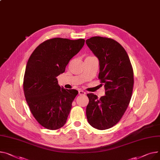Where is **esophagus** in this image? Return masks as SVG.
<instances>
[{"label": "esophagus", "instance_id": "1", "mask_svg": "<svg viewBox=\"0 0 160 160\" xmlns=\"http://www.w3.org/2000/svg\"><path fill=\"white\" fill-rule=\"evenodd\" d=\"M78 94L80 95H85L86 94V92H84L83 91H82V90H80V91H78Z\"/></svg>", "mask_w": 160, "mask_h": 160}]
</instances>
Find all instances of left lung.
Wrapping results in <instances>:
<instances>
[{
  "instance_id": "left-lung-1",
  "label": "left lung",
  "mask_w": 160,
  "mask_h": 160,
  "mask_svg": "<svg viewBox=\"0 0 160 160\" xmlns=\"http://www.w3.org/2000/svg\"><path fill=\"white\" fill-rule=\"evenodd\" d=\"M86 42L99 60L98 78L105 90L100 98L92 93L87 94V118L94 128L108 129L120 120L128 108L134 85L132 67L126 51L116 40L92 37Z\"/></svg>"
}]
</instances>
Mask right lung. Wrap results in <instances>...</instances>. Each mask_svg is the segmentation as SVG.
<instances>
[{"label": "right lung", "instance_id": "obj_1", "mask_svg": "<svg viewBox=\"0 0 160 160\" xmlns=\"http://www.w3.org/2000/svg\"><path fill=\"white\" fill-rule=\"evenodd\" d=\"M85 40L54 38L40 44L31 55L26 68L23 88L31 112L45 128L57 130L65 125L78 94L58 84L57 77L80 51Z\"/></svg>", "mask_w": 160, "mask_h": 160}]
</instances>
